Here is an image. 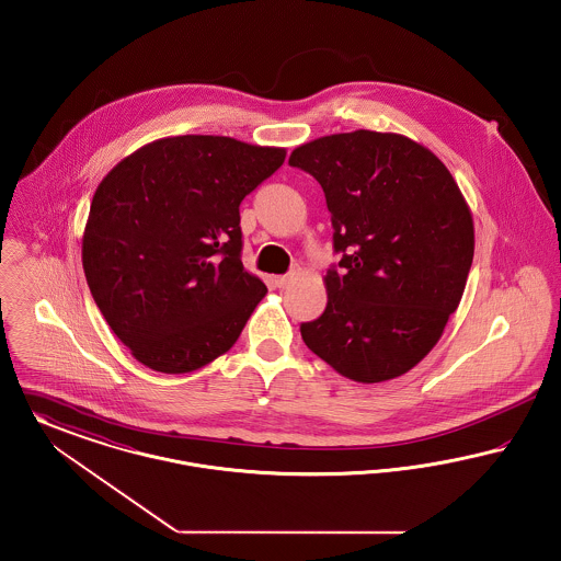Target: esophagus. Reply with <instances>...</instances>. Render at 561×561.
Returning <instances> with one entry per match:
<instances>
[{"label":"esophagus","mask_w":561,"mask_h":561,"mask_svg":"<svg viewBox=\"0 0 561 561\" xmlns=\"http://www.w3.org/2000/svg\"><path fill=\"white\" fill-rule=\"evenodd\" d=\"M272 280H274V285H276V287H280V289H283V287H287V285H289V283L294 280V274H283V276H274Z\"/></svg>","instance_id":"1"}]
</instances>
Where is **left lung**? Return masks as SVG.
<instances>
[{
	"label": "left lung",
	"instance_id": "obj_1",
	"mask_svg": "<svg viewBox=\"0 0 561 561\" xmlns=\"http://www.w3.org/2000/svg\"><path fill=\"white\" fill-rule=\"evenodd\" d=\"M333 226L327 308L304 344L354 382L392 380L439 342L469 278L471 210L442 160L412 139L354 130L294 149Z\"/></svg>",
	"mask_w": 561,
	"mask_h": 561
}]
</instances>
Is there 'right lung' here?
Masks as SVG:
<instances>
[{"instance_id":"right-lung-1","label":"right lung","mask_w":561,"mask_h":561,"mask_svg":"<svg viewBox=\"0 0 561 561\" xmlns=\"http://www.w3.org/2000/svg\"><path fill=\"white\" fill-rule=\"evenodd\" d=\"M285 149L230 137L158 139L92 196L82 264L101 314L153 371L187 374L228 353L266 295L242 266L240 203Z\"/></svg>"}]
</instances>
